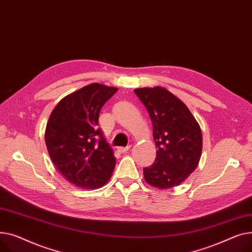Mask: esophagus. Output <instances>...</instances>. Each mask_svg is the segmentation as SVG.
<instances>
[{"label": "esophagus", "instance_id": "esophagus-1", "mask_svg": "<svg viewBox=\"0 0 252 252\" xmlns=\"http://www.w3.org/2000/svg\"><path fill=\"white\" fill-rule=\"evenodd\" d=\"M130 149H131V145L120 146V147H118V151H119L120 153H126V152H128Z\"/></svg>", "mask_w": 252, "mask_h": 252}]
</instances>
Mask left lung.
Wrapping results in <instances>:
<instances>
[{"mask_svg":"<svg viewBox=\"0 0 252 252\" xmlns=\"http://www.w3.org/2000/svg\"><path fill=\"white\" fill-rule=\"evenodd\" d=\"M134 93L150 114L158 149L154 164L143 168L144 179L159 189L179 185L199 162L200 127L185 103L166 88L143 87Z\"/></svg>","mask_w":252,"mask_h":252,"instance_id":"obj_1","label":"left lung"}]
</instances>
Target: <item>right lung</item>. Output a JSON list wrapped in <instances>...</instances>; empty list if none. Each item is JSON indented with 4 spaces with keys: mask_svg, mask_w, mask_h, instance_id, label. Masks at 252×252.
Returning a JSON list of instances; mask_svg holds the SVG:
<instances>
[{
    "mask_svg": "<svg viewBox=\"0 0 252 252\" xmlns=\"http://www.w3.org/2000/svg\"><path fill=\"white\" fill-rule=\"evenodd\" d=\"M117 91L92 83L64 97L50 116L44 135L50 158L64 178L78 187L99 188L114 171L116 158L98 117Z\"/></svg>",
    "mask_w": 252,
    "mask_h": 252,
    "instance_id": "1",
    "label": "right lung"
}]
</instances>
